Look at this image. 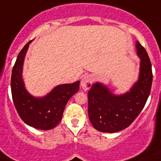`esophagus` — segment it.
Returning <instances> with one entry per match:
<instances>
[{"mask_svg": "<svg viewBox=\"0 0 161 161\" xmlns=\"http://www.w3.org/2000/svg\"><path fill=\"white\" fill-rule=\"evenodd\" d=\"M93 82V76L92 75H86L83 77L81 81V87L84 90H88L91 88Z\"/></svg>", "mask_w": 161, "mask_h": 161, "instance_id": "esophagus-1", "label": "esophagus"}]
</instances>
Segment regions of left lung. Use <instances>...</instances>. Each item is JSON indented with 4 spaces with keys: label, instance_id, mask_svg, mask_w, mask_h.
Wrapping results in <instances>:
<instances>
[{
    "label": "left lung",
    "instance_id": "obj_1",
    "mask_svg": "<svg viewBox=\"0 0 161 161\" xmlns=\"http://www.w3.org/2000/svg\"><path fill=\"white\" fill-rule=\"evenodd\" d=\"M136 48L141 58L140 76L130 92L114 96L99 83L92 85L88 91V117L95 129L100 132L114 133L128 127L140 114L150 94L152 64L138 41Z\"/></svg>",
    "mask_w": 161,
    "mask_h": 161
}]
</instances>
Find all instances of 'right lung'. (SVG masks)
I'll list each match as a JSON object with an SVG mask.
<instances>
[{"instance_id":"add662e5","label":"right lung","mask_w":161,"mask_h":161,"mask_svg":"<svg viewBox=\"0 0 161 161\" xmlns=\"http://www.w3.org/2000/svg\"><path fill=\"white\" fill-rule=\"evenodd\" d=\"M29 41L20 50L12 72L11 91L13 100L19 117L25 123L39 130L54 128L61 121L69 99L78 92L80 81L57 86L47 96L35 98L24 88L22 68Z\"/></svg>"}]
</instances>
